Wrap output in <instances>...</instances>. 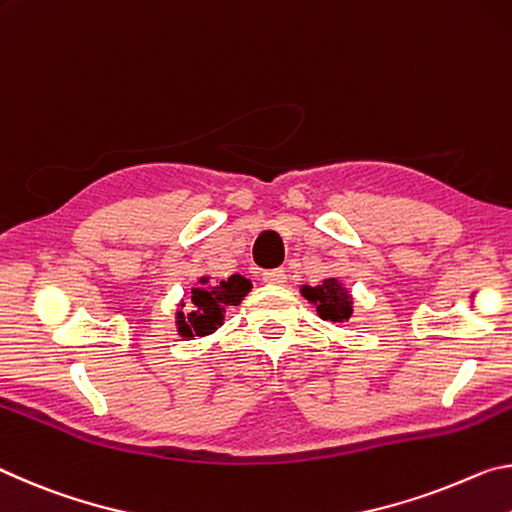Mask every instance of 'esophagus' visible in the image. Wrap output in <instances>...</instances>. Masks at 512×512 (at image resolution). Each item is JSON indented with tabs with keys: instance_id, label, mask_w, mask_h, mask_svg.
<instances>
[{
	"instance_id": "1",
	"label": "esophagus",
	"mask_w": 512,
	"mask_h": 512,
	"mask_svg": "<svg viewBox=\"0 0 512 512\" xmlns=\"http://www.w3.org/2000/svg\"><path fill=\"white\" fill-rule=\"evenodd\" d=\"M286 272L283 270H270V272H263V281L265 283H272V286H283L286 283Z\"/></svg>"
}]
</instances>
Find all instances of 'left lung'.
I'll return each mask as SVG.
<instances>
[{"mask_svg":"<svg viewBox=\"0 0 512 512\" xmlns=\"http://www.w3.org/2000/svg\"><path fill=\"white\" fill-rule=\"evenodd\" d=\"M301 295L317 306V315L329 322H345L351 317V297L338 283V279H326L322 286L301 288Z\"/></svg>","mask_w":512,"mask_h":512,"instance_id":"8db88e82","label":"left lung"}]
</instances>
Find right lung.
<instances>
[{
	"instance_id": "add662e5",
	"label": "right lung",
	"mask_w": 512,
	"mask_h": 512,
	"mask_svg": "<svg viewBox=\"0 0 512 512\" xmlns=\"http://www.w3.org/2000/svg\"><path fill=\"white\" fill-rule=\"evenodd\" d=\"M204 288L192 290V313H179L177 326L183 338H195V335H208L213 333L224 320L226 306H238L242 297L251 290V283L245 276L233 274L226 281L211 286L208 279H199Z\"/></svg>"
}]
</instances>
